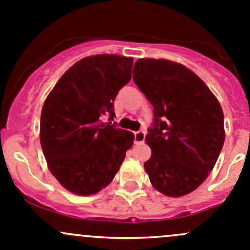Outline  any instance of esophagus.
Segmentation results:
<instances>
[{
    "instance_id": "esophagus-1",
    "label": "esophagus",
    "mask_w": 250,
    "mask_h": 250,
    "mask_svg": "<svg viewBox=\"0 0 250 250\" xmlns=\"http://www.w3.org/2000/svg\"><path fill=\"white\" fill-rule=\"evenodd\" d=\"M145 137H146V132L145 131L140 130V131H136L135 132V143L140 145V143L145 142Z\"/></svg>"
}]
</instances>
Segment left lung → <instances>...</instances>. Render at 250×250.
<instances>
[{
  "label": "left lung",
  "instance_id": "left-lung-1",
  "mask_svg": "<svg viewBox=\"0 0 250 250\" xmlns=\"http://www.w3.org/2000/svg\"><path fill=\"white\" fill-rule=\"evenodd\" d=\"M133 81L153 105L145 163L150 184L169 197L201 186L212 170L225 141L224 113L208 86L182 64L138 59Z\"/></svg>",
  "mask_w": 250,
  "mask_h": 250
}]
</instances>
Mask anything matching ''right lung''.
I'll use <instances>...</instances> for the list:
<instances>
[{
	"instance_id": "add662e5",
	"label": "right lung",
	"mask_w": 250,
	"mask_h": 250,
	"mask_svg": "<svg viewBox=\"0 0 250 250\" xmlns=\"http://www.w3.org/2000/svg\"><path fill=\"white\" fill-rule=\"evenodd\" d=\"M132 58L98 54L64 73L42 107L40 141L49 171L59 184L90 196L112 182L133 133L117 127L114 100L131 80ZM109 116V123L102 122Z\"/></svg>"
}]
</instances>
